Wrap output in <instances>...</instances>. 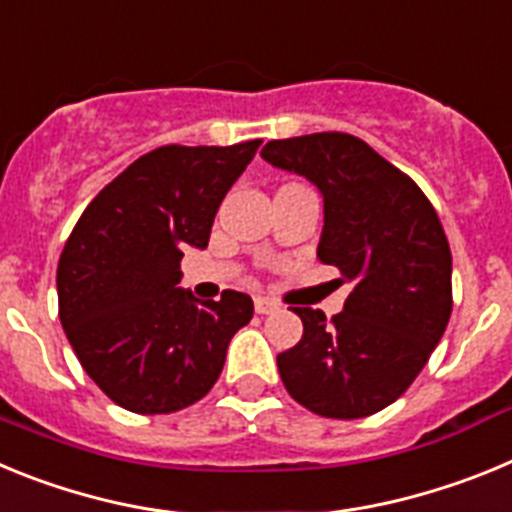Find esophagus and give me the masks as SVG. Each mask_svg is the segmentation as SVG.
I'll return each instance as SVG.
<instances>
[{"instance_id":"1","label":"esophagus","mask_w":512,"mask_h":512,"mask_svg":"<svg viewBox=\"0 0 512 512\" xmlns=\"http://www.w3.org/2000/svg\"><path fill=\"white\" fill-rule=\"evenodd\" d=\"M253 307H256V312H259V315H269V312L279 310V302L269 300V297H256V300H253Z\"/></svg>"}]
</instances>
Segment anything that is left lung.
<instances>
[{
  "mask_svg": "<svg viewBox=\"0 0 512 512\" xmlns=\"http://www.w3.org/2000/svg\"><path fill=\"white\" fill-rule=\"evenodd\" d=\"M261 156L320 189L318 259L354 289L343 312L292 307L297 346L277 356L302 408L354 420L397 400L420 374L451 318V248L431 200L405 171L348 133L269 140Z\"/></svg>",
  "mask_w": 512,
  "mask_h": 512,
  "instance_id": "left-lung-1",
  "label": "left lung"
}]
</instances>
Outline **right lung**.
<instances>
[{"label":"right lung","instance_id":"1","mask_svg":"<svg viewBox=\"0 0 512 512\" xmlns=\"http://www.w3.org/2000/svg\"><path fill=\"white\" fill-rule=\"evenodd\" d=\"M161 146L115 176L81 212L58 259V318L84 372L140 415L184 410L212 390L253 302L179 289L184 248H205L215 212L259 151Z\"/></svg>","mask_w":512,"mask_h":512}]
</instances>
